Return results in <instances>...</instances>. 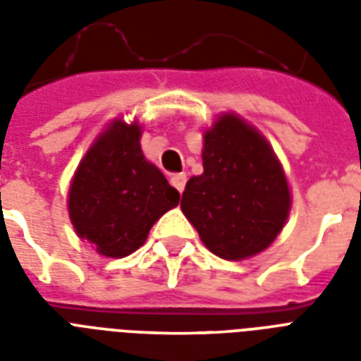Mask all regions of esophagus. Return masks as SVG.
Returning <instances> with one entry per match:
<instances>
[{
    "label": "esophagus",
    "instance_id": "obj_1",
    "mask_svg": "<svg viewBox=\"0 0 361 361\" xmlns=\"http://www.w3.org/2000/svg\"><path fill=\"white\" fill-rule=\"evenodd\" d=\"M170 183L178 189L180 192H183V189H185V183H187V176L185 174H174L172 178H170Z\"/></svg>",
    "mask_w": 361,
    "mask_h": 361
}]
</instances>
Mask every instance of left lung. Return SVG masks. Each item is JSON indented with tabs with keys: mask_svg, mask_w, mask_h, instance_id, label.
<instances>
[{
	"mask_svg": "<svg viewBox=\"0 0 361 361\" xmlns=\"http://www.w3.org/2000/svg\"><path fill=\"white\" fill-rule=\"evenodd\" d=\"M204 172L187 181L181 212L204 245L225 260L271 245L290 212L285 170L268 140L236 114L204 133Z\"/></svg>",
	"mask_w": 361,
	"mask_h": 361,
	"instance_id": "8db88e82",
	"label": "left lung"
}]
</instances>
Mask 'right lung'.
<instances>
[{"label": "right lung", "mask_w": 361, "mask_h": 361, "mask_svg": "<svg viewBox=\"0 0 361 361\" xmlns=\"http://www.w3.org/2000/svg\"><path fill=\"white\" fill-rule=\"evenodd\" d=\"M140 125L114 120L78 164L69 187L76 234L97 252L123 258L144 245L155 221L180 202V192L144 157Z\"/></svg>", "instance_id": "add662e5"}]
</instances>
